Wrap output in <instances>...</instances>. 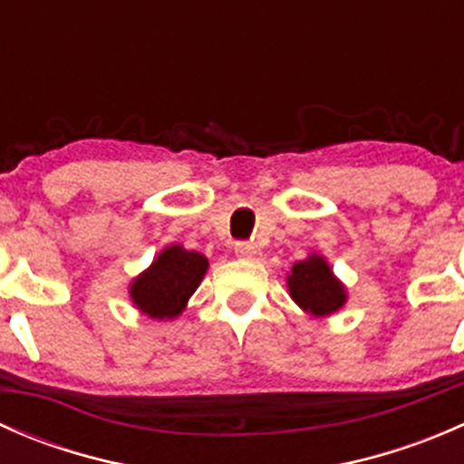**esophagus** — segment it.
<instances>
[{"label":"esophagus","mask_w":464,"mask_h":464,"mask_svg":"<svg viewBox=\"0 0 464 464\" xmlns=\"http://www.w3.org/2000/svg\"><path fill=\"white\" fill-rule=\"evenodd\" d=\"M236 256L242 260H256L258 258V246L251 245V242H237Z\"/></svg>","instance_id":"1"}]
</instances>
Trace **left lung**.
Listing matches in <instances>:
<instances>
[{
	"label": "left lung",
	"mask_w": 464,
	"mask_h": 464,
	"mask_svg": "<svg viewBox=\"0 0 464 464\" xmlns=\"http://www.w3.org/2000/svg\"><path fill=\"white\" fill-rule=\"evenodd\" d=\"M287 289L292 301L314 319L332 316L348 303V289L321 254L294 262L287 274Z\"/></svg>",
	"instance_id": "left-lung-1"
}]
</instances>
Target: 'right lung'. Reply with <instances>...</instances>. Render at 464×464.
<instances>
[{
    "instance_id": "obj_1",
    "label": "right lung",
    "mask_w": 464,
    "mask_h": 464,
    "mask_svg": "<svg viewBox=\"0 0 464 464\" xmlns=\"http://www.w3.org/2000/svg\"><path fill=\"white\" fill-rule=\"evenodd\" d=\"M206 271L208 258L204 254L170 245L130 283V301L150 319L172 321L186 310Z\"/></svg>"
}]
</instances>
